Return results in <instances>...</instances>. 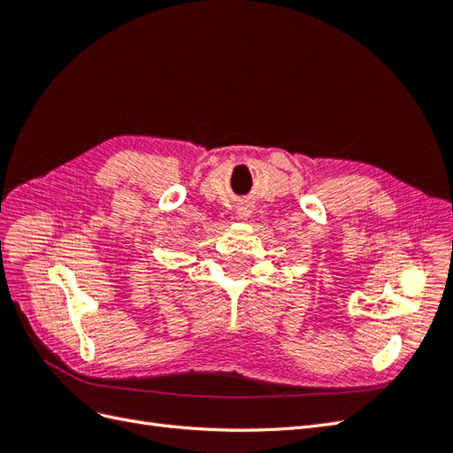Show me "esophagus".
Returning a JSON list of instances; mask_svg holds the SVG:
<instances>
[{
    "mask_svg": "<svg viewBox=\"0 0 453 453\" xmlns=\"http://www.w3.org/2000/svg\"><path fill=\"white\" fill-rule=\"evenodd\" d=\"M251 213H253V205L250 203V202H242V203H238L236 205V217L238 219H248V217H251Z\"/></svg>",
    "mask_w": 453,
    "mask_h": 453,
    "instance_id": "34e87169",
    "label": "esophagus"
}]
</instances>
